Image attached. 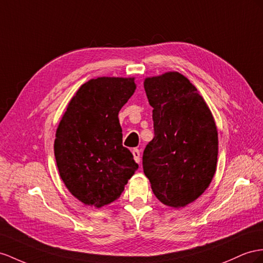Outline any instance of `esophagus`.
<instances>
[{"label":"esophagus","instance_id":"34e87169","mask_svg":"<svg viewBox=\"0 0 263 263\" xmlns=\"http://www.w3.org/2000/svg\"><path fill=\"white\" fill-rule=\"evenodd\" d=\"M132 154H133V158H134V160H136V162H138V163H140V161H141V156H140V150L139 149H133L132 150Z\"/></svg>","mask_w":263,"mask_h":263}]
</instances>
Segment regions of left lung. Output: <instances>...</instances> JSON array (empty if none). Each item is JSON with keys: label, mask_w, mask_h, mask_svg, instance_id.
Instances as JSON below:
<instances>
[{"label": "left lung", "mask_w": 263, "mask_h": 263, "mask_svg": "<svg viewBox=\"0 0 263 263\" xmlns=\"http://www.w3.org/2000/svg\"><path fill=\"white\" fill-rule=\"evenodd\" d=\"M143 84L154 127L143 152V171L163 204L183 208L211 183L218 161L217 125L197 87L181 73L146 78Z\"/></svg>", "instance_id": "1"}]
</instances>
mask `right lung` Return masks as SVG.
<instances>
[{"label": "right lung", "instance_id": "add662e5", "mask_svg": "<svg viewBox=\"0 0 263 263\" xmlns=\"http://www.w3.org/2000/svg\"><path fill=\"white\" fill-rule=\"evenodd\" d=\"M137 89L134 78L101 77L80 86L54 140L58 170L72 196L101 208L120 198L138 169L122 145L121 110Z\"/></svg>", "mask_w": 263, "mask_h": 263}]
</instances>
